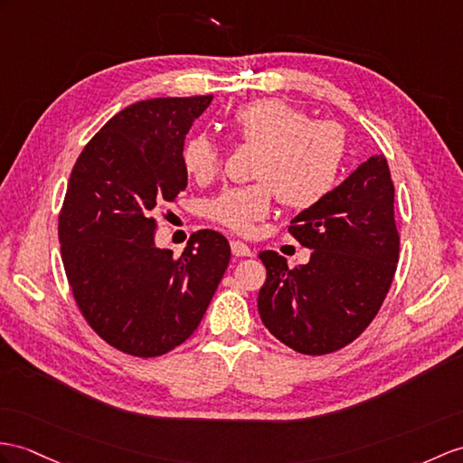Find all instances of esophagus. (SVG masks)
I'll use <instances>...</instances> for the list:
<instances>
[{"label":"esophagus","mask_w":463,"mask_h":463,"mask_svg":"<svg viewBox=\"0 0 463 463\" xmlns=\"http://www.w3.org/2000/svg\"><path fill=\"white\" fill-rule=\"evenodd\" d=\"M230 245H232V253H233V257H251V255H253L251 247H250V245H245L243 241H232Z\"/></svg>","instance_id":"34e87169"}]
</instances>
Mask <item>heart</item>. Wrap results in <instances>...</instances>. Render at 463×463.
Listing matches in <instances>:
<instances>
[{"mask_svg": "<svg viewBox=\"0 0 463 463\" xmlns=\"http://www.w3.org/2000/svg\"><path fill=\"white\" fill-rule=\"evenodd\" d=\"M241 145L257 146L251 178L259 183L223 190L206 204V218L238 235L269 216L273 194L288 210H308L328 196L345 156V133L334 121L310 119L283 99L265 98L243 104L228 121ZM184 171L208 184L222 171L220 145L204 133L184 143Z\"/></svg>", "mask_w": 463, "mask_h": 463, "instance_id": "b5f03b06", "label": "heart"}]
</instances>
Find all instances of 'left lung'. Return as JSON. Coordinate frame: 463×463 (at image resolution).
Returning a JSON list of instances; mask_svg holds the SVG:
<instances>
[{
	"label": "left lung",
	"mask_w": 463,
	"mask_h": 463,
	"mask_svg": "<svg viewBox=\"0 0 463 463\" xmlns=\"http://www.w3.org/2000/svg\"><path fill=\"white\" fill-rule=\"evenodd\" d=\"M288 233L312 250L310 261L290 269L279 253H261L267 280L257 297L259 317L298 354H334L373 322L397 270L401 235L385 155L369 156L300 212Z\"/></svg>",
	"instance_id": "8db88e82"
}]
</instances>
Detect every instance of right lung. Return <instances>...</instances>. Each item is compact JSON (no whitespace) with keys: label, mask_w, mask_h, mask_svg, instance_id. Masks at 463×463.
<instances>
[{"label":"right lung","mask_w":463,"mask_h":463,"mask_svg":"<svg viewBox=\"0 0 463 463\" xmlns=\"http://www.w3.org/2000/svg\"><path fill=\"white\" fill-rule=\"evenodd\" d=\"M212 96L155 98L111 118L78 156L59 213L71 290L101 340L159 357L194 334L230 263L222 233L200 230L180 257L155 247V213L186 188L184 137Z\"/></svg>","instance_id":"right-lung-1"}]
</instances>
